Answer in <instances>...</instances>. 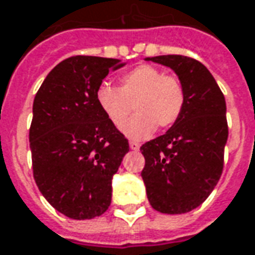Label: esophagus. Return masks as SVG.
Returning a JSON list of instances; mask_svg holds the SVG:
<instances>
[{
  "mask_svg": "<svg viewBox=\"0 0 255 255\" xmlns=\"http://www.w3.org/2000/svg\"><path fill=\"white\" fill-rule=\"evenodd\" d=\"M129 147H130L131 150H134V151H137L140 148V144L137 141H130V143H129Z\"/></svg>",
  "mask_w": 255,
  "mask_h": 255,
  "instance_id": "1",
  "label": "esophagus"
}]
</instances>
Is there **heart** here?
<instances>
[{"label": "heart", "instance_id": "obj_1", "mask_svg": "<svg viewBox=\"0 0 255 255\" xmlns=\"http://www.w3.org/2000/svg\"><path fill=\"white\" fill-rule=\"evenodd\" d=\"M95 101L116 128L122 126L134 107L138 115L126 122L122 130L130 139H144L157 126L168 129L178 122L185 107V88L178 77L143 64L121 77L119 90L102 84Z\"/></svg>", "mask_w": 255, "mask_h": 255}]
</instances>
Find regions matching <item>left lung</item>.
Wrapping results in <instances>:
<instances>
[{
	"mask_svg": "<svg viewBox=\"0 0 255 255\" xmlns=\"http://www.w3.org/2000/svg\"><path fill=\"white\" fill-rule=\"evenodd\" d=\"M175 71L185 88V107L178 122L144 143L141 178L153 209L181 215L211 195L223 171L229 128L226 101L209 70L179 54L147 57Z\"/></svg>",
	"mask_w": 255,
	"mask_h": 255,
	"instance_id": "obj_1",
	"label": "left lung"
}]
</instances>
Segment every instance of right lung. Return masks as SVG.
I'll list each match as a JSON object with an SVG mask.
<instances>
[{
	"label": "right lung",
	"mask_w": 255,
	"mask_h": 255,
	"mask_svg": "<svg viewBox=\"0 0 255 255\" xmlns=\"http://www.w3.org/2000/svg\"><path fill=\"white\" fill-rule=\"evenodd\" d=\"M118 59L73 56L44 78L29 129L36 185L56 211L76 220L101 216L111 205L112 177L129 141L102 114L95 92Z\"/></svg>",
	"instance_id": "1"
}]
</instances>
